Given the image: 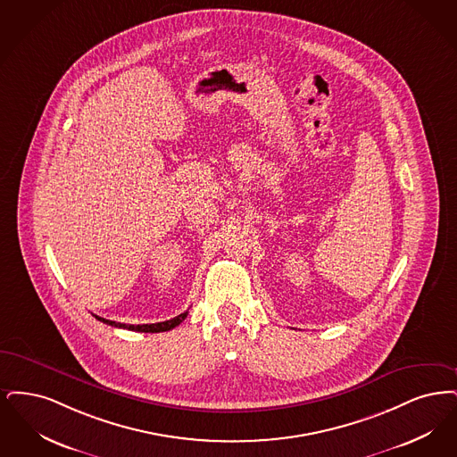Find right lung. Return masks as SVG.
I'll use <instances>...</instances> for the list:
<instances>
[{"label":"right lung","mask_w":457,"mask_h":457,"mask_svg":"<svg viewBox=\"0 0 457 457\" xmlns=\"http://www.w3.org/2000/svg\"><path fill=\"white\" fill-rule=\"evenodd\" d=\"M187 318V311L179 314L170 320H163V322H155V324H120L116 320H109V319L99 318L96 316V319H99L102 322L109 324V326H114V328H122V329H129V331H139V333H163V331H170L174 329L176 326H179L184 319Z\"/></svg>","instance_id":"right-lung-1"}]
</instances>
